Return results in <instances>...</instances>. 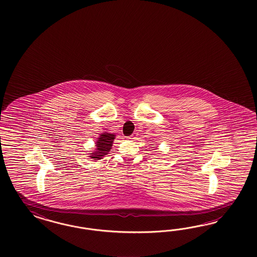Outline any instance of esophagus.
<instances>
[{"label":"esophagus","mask_w":257,"mask_h":257,"mask_svg":"<svg viewBox=\"0 0 257 257\" xmlns=\"http://www.w3.org/2000/svg\"><path fill=\"white\" fill-rule=\"evenodd\" d=\"M138 136H139V134H138V133H134V134H133L132 136H131V137H130V139H131V140H136V139H137V138H138Z\"/></svg>","instance_id":"esophagus-1"}]
</instances>
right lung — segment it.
Wrapping results in <instances>:
<instances>
[{
    "mask_svg": "<svg viewBox=\"0 0 257 257\" xmlns=\"http://www.w3.org/2000/svg\"><path fill=\"white\" fill-rule=\"evenodd\" d=\"M115 135L110 133H102L96 142V150L92 154H89V157L93 160H99L106 155H108L112 148L113 141L115 140Z\"/></svg>",
    "mask_w": 257,
    "mask_h": 257,
    "instance_id": "1",
    "label": "right lung"
}]
</instances>
